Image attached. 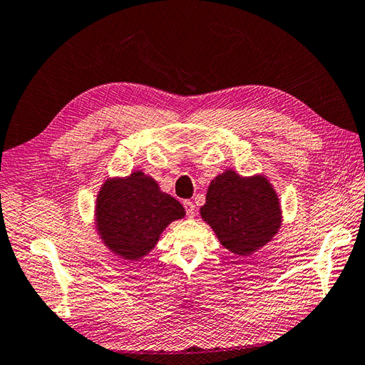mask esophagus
<instances>
[{"mask_svg": "<svg viewBox=\"0 0 365 365\" xmlns=\"http://www.w3.org/2000/svg\"><path fill=\"white\" fill-rule=\"evenodd\" d=\"M184 208L187 211V216L189 217H195L197 215V210H195V205L192 203L190 200H184Z\"/></svg>", "mask_w": 365, "mask_h": 365, "instance_id": "34e87169", "label": "esophagus"}]
</instances>
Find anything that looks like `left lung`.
<instances>
[{
	"mask_svg": "<svg viewBox=\"0 0 365 365\" xmlns=\"http://www.w3.org/2000/svg\"><path fill=\"white\" fill-rule=\"evenodd\" d=\"M200 216L225 250L237 256L259 251L283 225L279 198L268 178L243 176L233 170L210 182Z\"/></svg>",
	"mask_w": 365,
	"mask_h": 365,
	"instance_id": "left-lung-1",
	"label": "left lung"
}]
</instances>
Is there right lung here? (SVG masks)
<instances>
[{
	"label": "right lung",
	"instance_id": "1",
	"mask_svg": "<svg viewBox=\"0 0 365 365\" xmlns=\"http://www.w3.org/2000/svg\"><path fill=\"white\" fill-rule=\"evenodd\" d=\"M182 205L162 192L153 176L133 170L103 181L93 210V224L109 252L138 262L159 243L162 232L182 219Z\"/></svg>",
	"mask_w": 365,
	"mask_h": 365
}]
</instances>
